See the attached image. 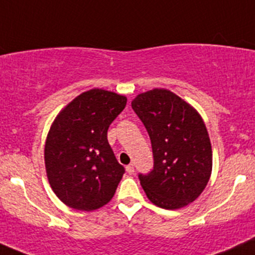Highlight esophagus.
I'll return each instance as SVG.
<instances>
[{
	"instance_id": "obj_1",
	"label": "esophagus",
	"mask_w": 255,
	"mask_h": 255,
	"mask_svg": "<svg viewBox=\"0 0 255 255\" xmlns=\"http://www.w3.org/2000/svg\"><path fill=\"white\" fill-rule=\"evenodd\" d=\"M126 170H127V173L129 175H133L134 174V166H133V164H129V165L126 166Z\"/></svg>"
}]
</instances>
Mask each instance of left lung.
Instances as JSON below:
<instances>
[{"mask_svg":"<svg viewBox=\"0 0 255 255\" xmlns=\"http://www.w3.org/2000/svg\"><path fill=\"white\" fill-rule=\"evenodd\" d=\"M132 109L150 137L154 168L139 174L149 201L165 210L194 202L212 173V148L200 113L166 89L135 96Z\"/></svg>","mask_w":255,"mask_h":255,"instance_id":"left-lung-1","label":"left lung"}]
</instances>
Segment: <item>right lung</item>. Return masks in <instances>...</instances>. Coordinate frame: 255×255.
<instances>
[{
    "mask_svg": "<svg viewBox=\"0 0 255 255\" xmlns=\"http://www.w3.org/2000/svg\"><path fill=\"white\" fill-rule=\"evenodd\" d=\"M127 97L102 89L82 92L51 123L44 148L54 194L66 206L94 211L112 200L125 174L107 140V130Z\"/></svg>",
    "mask_w": 255,
    "mask_h": 255,
    "instance_id": "1",
    "label": "right lung"
}]
</instances>
